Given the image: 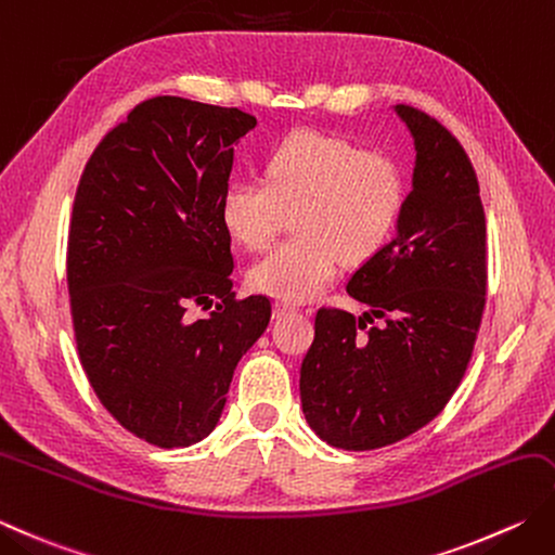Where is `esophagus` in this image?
Listing matches in <instances>:
<instances>
[{
    "label": "esophagus",
    "instance_id": "esophagus-1",
    "mask_svg": "<svg viewBox=\"0 0 555 555\" xmlns=\"http://www.w3.org/2000/svg\"><path fill=\"white\" fill-rule=\"evenodd\" d=\"M271 312H274V318H284V314L288 312H296V306H291V302H284V300H276L274 308H271Z\"/></svg>",
    "mask_w": 555,
    "mask_h": 555
}]
</instances>
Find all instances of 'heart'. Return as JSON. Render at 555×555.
<instances>
[{"mask_svg":"<svg viewBox=\"0 0 555 555\" xmlns=\"http://www.w3.org/2000/svg\"><path fill=\"white\" fill-rule=\"evenodd\" d=\"M406 184L392 158L351 141L298 132L274 149L267 180L225 184L221 221L235 243L262 249L286 211L298 237L276 245L249 269V284L286 302L320 296L346 262H365L383 249L401 219Z\"/></svg>","mask_w":555,"mask_h":555,"instance_id":"1","label":"heart"}]
</instances>
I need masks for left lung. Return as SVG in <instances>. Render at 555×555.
Wrapping results in <instances>:
<instances>
[{
    "label": "left lung",
    "mask_w": 555,
    "mask_h": 555,
    "mask_svg": "<svg viewBox=\"0 0 555 555\" xmlns=\"http://www.w3.org/2000/svg\"><path fill=\"white\" fill-rule=\"evenodd\" d=\"M392 111L416 158L395 237L346 284L371 310H318L300 365L308 426L341 450L385 448L436 418L462 383L486 306V216L472 160L426 113ZM373 317L386 324L367 328Z\"/></svg>",
    "instance_id": "left-lung-1"
}]
</instances>
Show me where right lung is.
<instances>
[{
    "mask_svg": "<svg viewBox=\"0 0 555 555\" xmlns=\"http://www.w3.org/2000/svg\"><path fill=\"white\" fill-rule=\"evenodd\" d=\"M257 127L237 107L178 95L137 105L76 190L67 281L81 365L103 406L158 448L219 426L237 361L264 334V296L233 300L221 221L235 144ZM221 297L192 323L190 301Z\"/></svg>",
    "mask_w": 555,
    "mask_h": 555,
    "instance_id": "add662e5",
    "label": "right lung"
}]
</instances>
